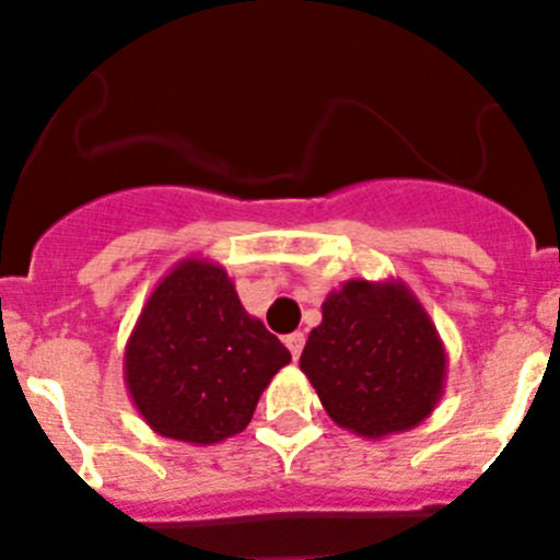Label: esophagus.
<instances>
[{
  "mask_svg": "<svg viewBox=\"0 0 560 560\" xmlns=\"http://www.w3.org/2000/svg\"><path fill=\"white\" fill-rule=\"evenodd\" d=\"M284 343H287V349H290L292 352V358H301V352H303V347H306V336H303V332H290V336L284 338Z\"/></svg>",
  "mask_w": 560,
  "mask_h": 560,
  "instance_id": "34e87169",
  "label": "esophagus"
}]
</instances>
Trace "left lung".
Returning <instances> with one entry per match:
<instances>
[{
  "mask_svg": "<svg viewBox=\"0 0 560 560\" xmlns=\"http://www.w3.org/2000/svg\"><path fill=\"white\" fill-rule=\"evenodd\" d=\"M301 371L338 428L385 439L431 417L444 395L447 352L404 281L349 279L322 303Z\"/></svg>",
  "mask_w": 560,
  "mask_h": 560,
  "instance_id": "8db88e82",
  "label": "left lung"
}]
</instances>
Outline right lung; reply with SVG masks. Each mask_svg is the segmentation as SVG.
<instances>
[{
    "label": "right lung",
    "instance_id": "right-lung-1",
    "mask_svg": "<svg viewBox=\"0 0 560 560\" xmlns=\"http://www.w3.org/2000/svg\"><path fill=\"white\" fill-rule=\"evenodd\" d=\"M290 360V349L241 306L222 265L186 257L135 322L124 382L151 431L206 447L244 431Z\"/></svg>",
    "mask_w": 560,
    "mask_h": 560
}]
</instances>
